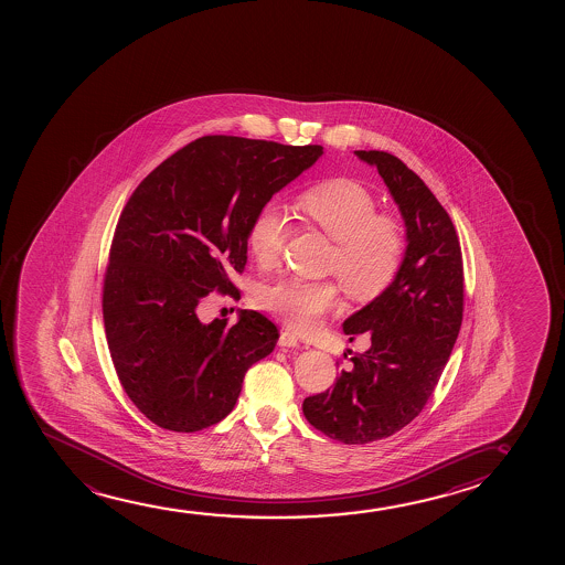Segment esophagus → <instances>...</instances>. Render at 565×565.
I'll return each instance as SVG.
<instances>
[{
    "mask_svg": "<svg viewBox=\"0 0 565 565\" xmlns=\"http://www.w3.org/2000/svg\"><path fill=\"white\" fill-rule=\"evenodd\" d=\"M278 343L279 348H299V338L294 332L284 330V332L279 333Z\"/></svg>",
    "mask_w": 565,
    "mask_h": 565,
    "instance_id": "obj_1",
    "label": "esophagus"
}]
</instances>
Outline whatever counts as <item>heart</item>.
<instances>
[{
	"mask_svg": "<svg viewBox=\"0 0 565 565\" xmlns=\"http://www.w3.org/2000/svg\"><path fill=\"white\" fill-rule=\"evenodd\" d=\"M299 216L335 241L332 268L355 299L382 294L402 268L407 237L402 222L379 212V201L353 179H326L297 196ZM287 235V214L276 202L256 210L247 230L248 253L260 266L279 258ZM258 302L295 330H312L338 307L340 291L332 281L281 278L263 287Z\"/></svg>",
	"mask_w": 565,
	"mask_h": 565,
	"instance_id": "obj_1",
	"label": "heart"
}]
</instances>
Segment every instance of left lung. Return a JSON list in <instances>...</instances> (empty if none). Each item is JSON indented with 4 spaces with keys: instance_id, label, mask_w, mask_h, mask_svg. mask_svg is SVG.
I'll return each mask as SVG.
<instances>
[{
    "instance_id": "obj_1",
    "label": "left lung",
    "mask_w": 565,
    "mask_h": 565,
    "mask_svg": "<svg viewBox=\"0 0 565 565\" xmlns=\"http://www.w3.org/2000/svg\"><path fill=\"white\" fill-rule=\"evenodd\" d=\"M355 154L399 206L407 248L394 281L343 322L349 341L366 333L371 348L302 413L333 440L369 444L409 425L433 395L463 320V258L451 217L415 171L380 150Z\"/></svg>"
}]
</instances>
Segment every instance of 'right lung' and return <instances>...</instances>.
<instances>
[{
    "mask_svg": "<svg viewBox=\"0 0 565 565\" xmlns=\"http://www.w3.org/2000/svg\"><path fill=\"white\" fill-rule=\"evenodd\" d=\"M324 148L209 135L140 181L117 222L102 312L117 376L137 409L173 433L232 413L245 372L270 355L278 328L256 310L202 324L212 291L239 297L256 210Z\"/></svg>",
    "mask_w": 565,
    "mask_h": 565,
    "instance_id": "right-lung-1",
    "label": "right lung"
}]
</instances>
